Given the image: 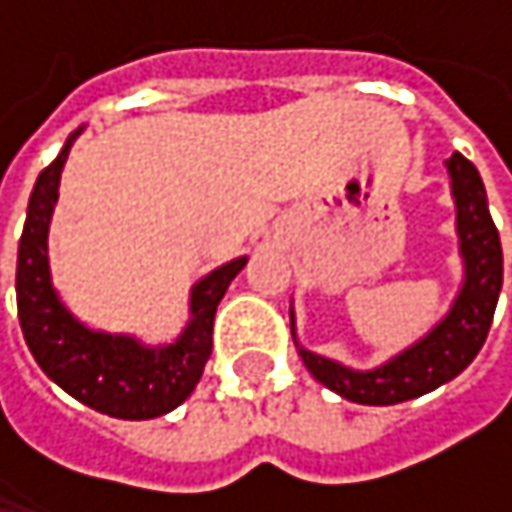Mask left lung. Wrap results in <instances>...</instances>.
I'll return each instance as SVG.
<instances>
[{"mask_svg":"<svg viewBox=\"0 0 512 512\" xmlns=\"http://www.w3.org/2000/svg\"><path fill=\"white\" fill-rule=\"evenodd\" d=\"M445 168L451 177V198L457 207L462 284L445 317L424 338H418L415 344H409L406 350L370 370H356L335 358L305 350L296 338V314L290 308V332L305 367L317 382H323L329 391L341 394L350 403L394 406L403 400H415L460 376L480 353L489 335L504 281L498 228L489 216L486 189L477 168L462 154L445 159Z\"/></svg>","mask_w":512,"mask_h":512,"instance_id":"1","label":"left lung"}]
</instances>
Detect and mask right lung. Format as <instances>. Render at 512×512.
<instances>
[{
    "mask_svg": "<svg viewBox=\"0 0 512 512\" xmlns=\"http://www.w3.org/2000/svg\"><path fill=\"white\" fill-rule=\"evenodd\" d=\"M85 127L38 174L17 252V311L23 338L41 370L79 403L124 421H148L177 409L198 385L213 350V317L249 257H234L189 290V320L171 344L85 326L52 287L50 222L67 154Z\"/></svg>",
    "mask_w": 512,
    "mask_h": 512,
    "instance_id": "1",
    "label": "right lung"
}]
</instances>
